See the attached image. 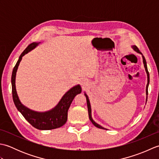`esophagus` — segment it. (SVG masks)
<instances>
[{"label": "esophagus", "mask_w": 159, "mask_h": 159, "mask_svg": "<svg viewBox=\"0 0 159 159\" xmlns=\"http://www.w3.org/2000/svg\"><path fill=\"white\" fill-rule=\"evenodd\" d=\"M80 83L83 87H85L87 84H88V80L85 79H82L81 80H80Z\"/></svg>", "instance_id": "34e87169"}]
</instances>
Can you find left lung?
Masks as SVG:
<instances>
[{
	"label": "left lung",
	"instance_id": "1",
	"mask_svg": "<svg viewBox=\"0 0 159 159\" xmlns=\"http://www.w3.org/2000/svg\"><path fill=\"white\" fill-rule=\"evenodd\" d=\"M132 48H133L134 51L140 54V55H142V58H143V65H144V67H145V70H146V72L147 74V76H148V83H147V85H146V102H147V99H148V85H149V83H150V74L149 72H148V67H147V63H146V59H145V57H143V55H142V53H141L139 49L137 48V47L136 46H132ZM85 96L86 97V100H87V109H88V113H89V118L90 121H92V124L97 128H101V129H105L107 130V128L102 127V126H100V124H98V123H96L95 121L93 120V118L92 117V108H91V104H90V102H89V97L87 95V93L85 92Z\"/></svg>",
	"mask_w": 159,
	"mask_h": 159
}]
</instances>
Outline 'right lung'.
I'll use <instances>...</instances> for the list:
<instances>
[{
	"label": "right lung",
	"mask_w": 159,
	"mask_h": 159,
	"mask_svg": "<svg viewBox=\"0 0 159 159\" xmlns=\"http://www.w3.org/2000/svg\"><path fill=\"white\" fill-rule=\"evenodd\" d=\"M40 42H33L29 45L22 53L20 55L15 67H13L11 75L12 96L13 102L24 117L31 124L33 127L39 130H52L62 126L66 124L67 120V111L77 94L81 93V87L77 85L72 87L64 94L59 103L49 111L44 112H39L29 109L20 102L16 88V76L19 64L21 61L22 57L25 56L33 49L36 48Z\"/></svg>",
	"instance_id": "1"
}]
</instances>
